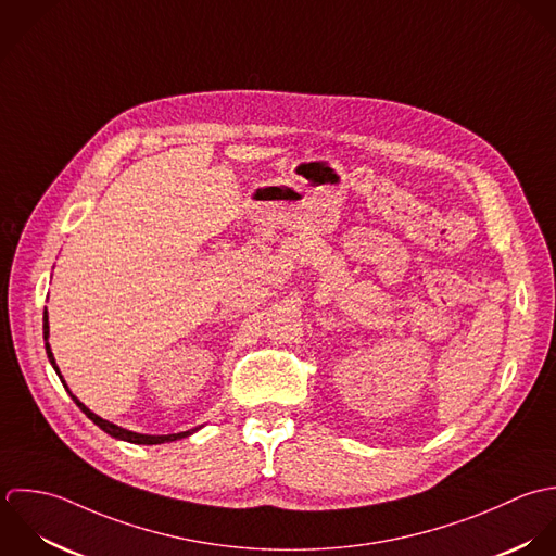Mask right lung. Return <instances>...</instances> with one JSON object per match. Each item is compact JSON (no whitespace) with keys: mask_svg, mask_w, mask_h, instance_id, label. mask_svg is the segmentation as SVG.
Returning a JSON list of instances; mask_svg holds the SVG:
<instances>
[{"mask_svg":"<svg viewBox=\"0 0 556 556\" xmlns=\"http://www.w3.org/2000/svg\"><path fill=\"white\" fill-rule=\"evenodd\" d=\"M42 339H45V350H47V358H49V363H51V367L55 369V372L60 375V369H58V365H55V358H53V354H51V345H49V315H47V308H45V315H42ZM60 379H62V375H60ZM62 383H64V388L68 390V386H66V381L62 379ZM68 394H71V399L77 403V407L97 425V427H101L105 433H110L112 438H116V440H125V442H131V444H164V442H175V440H181V438H187V435H191V433H195L200 427H195V429H187V431H181V433H168V435H149V433H136V431H129V429H123V427H118V425H114V422H110V420H105V418H101V416H97L94 412H90L71 390H68Z\"/></svg>","mask_w":556,"mask_h":556,"instance_id":"1","label":"right lung"}]
</instances>
